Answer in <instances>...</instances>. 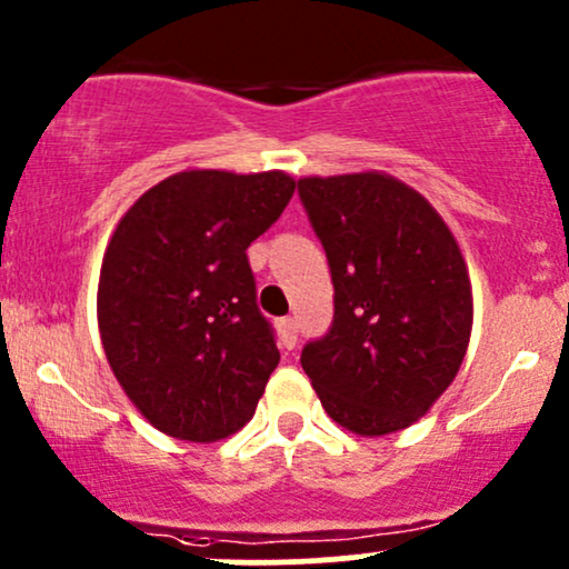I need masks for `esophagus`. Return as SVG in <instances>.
<instances>
[{
	"instance_id": "34e87169",
	"label": "esophagus",
	"mask_w": 569,
	"mask_h": 569,
	"mask_svg": "<svg viewBox=\"0 0 569 569\" xmlns=\"http://www.w3.org/2000/svg\"><path fill=\"white\" fill-rule=\"evenodd\" d=\"M278 340L283 348H295L297 346V321L295 318H280L278 321Z\"/></svg>"
}]
</instances>
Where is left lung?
I'll use <instances>...</instances> for the list:
<instances>
[{
	"instance_id": "8db88e82",
	"label": "left lung",
	"mask_w": 569,
	"mask_h": 569,
	"mask_svg": "<svg viewBox=\"0 0 569 569\" xmlns=\"http://www.w3.org/2000/svg\"><path fill=\"white\" fill-rule=\"evenodd\" d=\"M329 259L335 318L302 348L329 418L356 435L410 427L457 378L472 329V289L440 213L383 172L297 183Z\"/></svg>"
}]
</instances>
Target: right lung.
Masks as SVG:
<instances>
[{
    "instance_id": "obj_1",
    "label": "right lung",
    "mask_w": 569,
    "mask_h": 569,
    "mask_svg": "<svg viewBox=\"0 0 569 569\" xmlns=\"http://www.w3.org/2000/svg\"><path fill=\"white\" fill-rule=\"evenodd\" d=\"M291 193L295 178L278 170H186L118 221L99 272V335L159 432L216 442L256 413L280 353L246 251Z\"/></svg>"
}]
</instances>
